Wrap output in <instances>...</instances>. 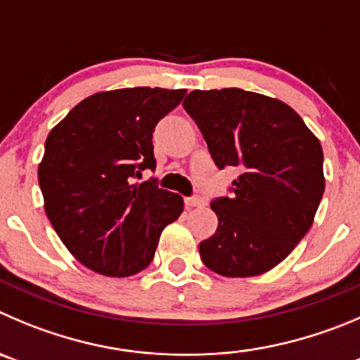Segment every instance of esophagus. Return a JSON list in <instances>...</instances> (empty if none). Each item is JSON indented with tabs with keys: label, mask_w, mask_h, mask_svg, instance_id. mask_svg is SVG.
I'll use <instances>...</instances> for the list:
<instances>
[{
	"label": "esophagus",
	"mask_w": 360,
	"mask_h": 360,
	"mask_svg": "<svg viewBox=\"0 0 360 360\" xmlns=\"http://www.w3.org/2000/svg\"><path fill=\"white\" fill-rule=\"evenodd\" d=\"M204 199L199 195H193V197H186L184 199V206L186 207H197V206H202Z\"/></svg>",
	"instance_id": "esophagus-1"
}]
</instances>
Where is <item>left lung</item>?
Here are the masks:
<instances>
[{
    "mask_svg": "<svg viewBox=\"0 0 360 360\" xmlns=\"http://www.w3.org/2000/svg\"><path fill=\"white\" fill-rule=\"evenodd\" d=\"M218 169L238 167L233 195L211 210L217 233L200 259L224 277H254L286 259L323 197V150L286 103L241 89L193 90L183 103Z\"/></svg>",
    "mask_w": 360,
    "mask_h": 360,
    "instance_id": "1",
    "label": "left lung"
}]
</instances>
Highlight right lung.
I'll return each instance as SVG.
<instances>
[{
    "label": "right lung",
    "mask_w": 360,
    "mask_h": 360,
    "mask_svg": "<svg viewBox=\"0 0 360 360\" xmlns=\"http://www.w3.org/2000/svg\"><path fill=\"white\" fill-rule=\"evenodd\" d=\"M184 94L158 86L94 94L48 134L39 165L46 214L90 270L108 277L142 271L161 231L183 213V197L156 179H134L156 169L154 127Z\"/></svg>",
    "instance_id": "right-lung-1"
}]
</instances>
